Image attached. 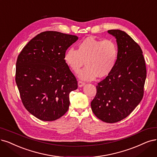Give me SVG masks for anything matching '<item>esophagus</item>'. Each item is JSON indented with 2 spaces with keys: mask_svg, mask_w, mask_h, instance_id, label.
<instances>
[{
  "mask_svg": "<svg viewBox=\"0 0 157 157\" xmlns=\"http://www.w3.org/2000/svg\"><path fill=\"white\" fill-rule=\"evenodd\" d=\"M84 84H85V82H82V81L79 80L78 82V87H82V86H83Z\"/></svg>",
  "mask_w": 157,
  "mask_h": 157,
  "instance_id": "obj_1",
  "label": "esophagus"
}]
</instances>
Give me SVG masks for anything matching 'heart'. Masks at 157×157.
I'll return each instance as SVG.
<instances>
[{"instance_id": "heart-1", "label": "heart", "mask_w": 157, "mask_h": 157, "mask_svg": "<svg viewBox=\"0 0 157 157\" xmlns=\"http://www.w3.org/2000/svg\"><path fill=\"white\" fill-rule=\"evenodd\" d=\"M118 56V48L112 40H97L88 37L78 45L77 50L69 48L65 52V63L73 72L79 71L85 62L86 67L79 73L84 80H92L97 75L103 77L114 68Z\"/></svg>"}]
</instances>
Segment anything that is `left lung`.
Here are the masks:
<instances>
[{"instance_id": "1", "label": "left lung", "mask_w": 157, "mask_h": 157, "mask_svg": "<svg viewBox=\"0 0 157 157\" xmlns=\"http://www.w3.org/2000/svg\"><path fill=\"white\" fill-rule=\"evenodd\" d=\"M116 38L118 56L114 68L96 86L91 102L95 116L106 123H116L127 117L142 101L146 78L142 51L126 32L110 30Z\"/></svg>"}]
</instances>
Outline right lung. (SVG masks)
Returning <instances> with one entry per match:
<instances>
[{
  "mask_svg": "<svg viewBox=\"0 0 157 157\" xmlns=\"http://www.w3.org/2000/svg\"><path fill=\"white\" fill-rule=\"evenodd\" d=\"M75 35L45 31L32 38L16 62L15 82L21 101L42 121L58 120L68 110L69 94L77 80L64 62V53L78 40Z\"/></svg>",
  "mask_w": 157,
  "mask_h": 157,
  "instance_id": "right-lung-1",
  "label": "right lung"
}]
</instances>
